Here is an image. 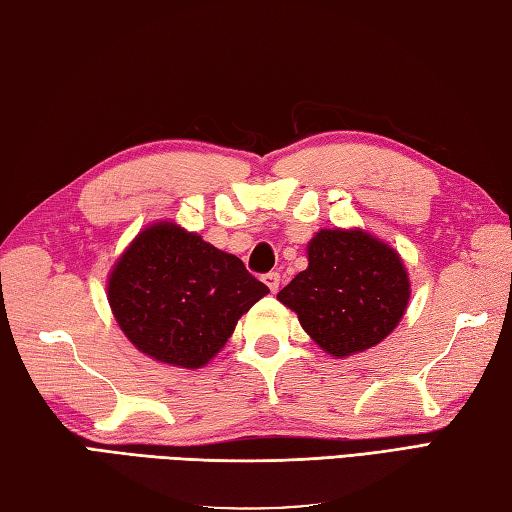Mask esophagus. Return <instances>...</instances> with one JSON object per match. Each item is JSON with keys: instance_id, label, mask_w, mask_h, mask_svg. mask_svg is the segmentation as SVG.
Returning a JSON list of instances; mask_svg holds the SVG:
<instances>
[{"instance_id": "1", "label": "esophagus", "mask_w": 512, "mask_h": 512, "mask_svg": "<svg viewBox=\"0 0 512 512\" xmlns=\"http://www.w3.org/2000/svg\"><path fill=\"white\" fill-rule=\"evenodd\" d=\"M263 283L269 287V292L276 294L278 292V285H281V276H278L276 272H269L263 276Z\"/></svg>"}]
</instances>
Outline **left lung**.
<instances>
[{"label":"left lung","mask_w":512,"mask_h":512,"mask_svg":"<svg viewBox=\"0 0 512 512\" xmlns=\"http://www.w3.org/2000/svg\"><path fill=\"white\" fill-rule=\"evenodd\" d=\"M410 274L401 254L361 227L321 229L307 243V269L278 292L323 352L345 359L379 345L408 310Z\"/></svg>","instance_id":"1"}]
</instances>
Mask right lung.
Segmentation results:
<instances>
[{
  "label": "right lung",
  "mask_w": 512,
  "mask_h": 512,
  "mask_svg": "<svg viewBox=\"0 0 512 512\" xmlns=\"http://www.w3.org/2000/svg\"><path fill=\"white\" fill-rule=\"evenodd\" d=\"M265 294L238 256L171 220L138 231L106 278L111 312L136 350L185 370L214 359Z\"/></svg>",
  "instance_id": "right-lung-1"
}]
</instances>
